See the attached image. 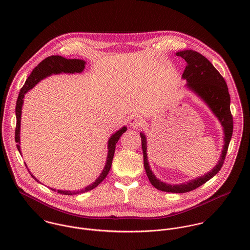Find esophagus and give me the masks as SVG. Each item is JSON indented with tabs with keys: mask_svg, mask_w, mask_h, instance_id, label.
I'll use <instances>...</instances> for the list:
<instances>
[{
	"mask_svg": "<svg viewBox=\"0 0 250 250\" xmlns=\"http://www.w3.org/2000/svg\"><path fill=\"white\" fill-rule=\"evenodd\" d=\"M143 123V119L140 115H133L130 118V124L134 127H139Z\"/></svg>",
	"mask_w": 250,
	"mask_h": 250,
	"instance_id": "1",
	"label": "esophagus"
}]
</instances>
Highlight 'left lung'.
Wrapping results in <instances>:
<instances>
[{"label":"left lung","mask_w":250,"mask_h":250,"mask_svg":"<svg viewBox=\"0 0 250 250\" xmlns=\"http://www.w3.org/2000/svg\"><path fill=\"white\" fill-rule=\"evenodd\" d=\"M176 55L187 62V66L182 75V78L188 82L187 86L194 91L212 109L214 115L221 123L224 131V145L217 165L207 174L179 185L166 184L156 178V176L153 174L147 160L146 137L144 134L141 133L143 165L152 186L162 191L183 193L199 188L207 181L213 178L222 167L233 134V116L230 110V95L226 82L220 73L214 68V65L200 53L192 50L181 51L176 53Z\"/></svg>","instance_id":"1"}]
</instances>
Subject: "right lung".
<instances>
[{
	"mask_svg": "<svg viewBox=\"0 0 250 250\" xmlns=\"http://www.w3.org/2000/svg\"><path fill=\"white\" fill-rule=\"evenodd\" d=\"M84 65H85V62H83L82 60H76V59L67 60V59H65L63 57H61V56H51V57H48L45 60H43L31 73V75L27 79L25 84L23 85V87L20 90L18 99L16 101V107H15V113H16L15 143H17L16 146H17V149L20 152V154H21L20 145H19L20 144V124H21L22 106H23V102H24L23 98L25 97V94L30 89H32L38 82H40L41 80H43L44 78H46L48 76H51L52 74L81 73L84 69ZM126 130H127V128L124 126L109 138V140L107 142L108 151H107L106 166H105L102 173L100 174V176L98 178L95 180V182H93L92 184H90L89 186H87L86 188H84L81 190L71 191V190H60V189H58V192L61 193V194H64V195H73V194H77V193L86 192V191L91 190L94 188H96L104 179L107 177V173H108V171L110 169V167H111V163H112V159H113V155H114V150H115V144L117 143L118 140L122 136V134L126 132ZM29 172H30V170H29ZM31 175L33 176V178L38 182V180L32 173H31ZM51 189L56 191L55 188H51Z\"/></svg>",
	"mask_w": 250,
	"mask_h": 250,
	"instance_id": "add662e5",
	"label": "right lung"
}]
</instances>
